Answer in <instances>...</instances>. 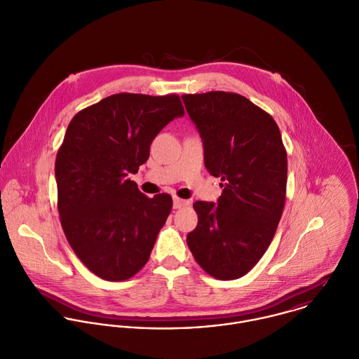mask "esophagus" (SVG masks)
<instances>
[{
    "mask_svg": "<svg viewBox=\"0 0 359 359\" xmlns=\"http://www.w3.org/2000/svg\"><path fill=\"white\" fill-rule=\"evenodd\" d=\"M188 201H184V199H180V198H174L172 199V206H174V209H182V208H185V206H188Z\"/></svg>",
    "mask_w": 359,
    "mask_h": 359,
    "instance_id": "obj_1",
    "label": "esophagus"
}]
</instances>
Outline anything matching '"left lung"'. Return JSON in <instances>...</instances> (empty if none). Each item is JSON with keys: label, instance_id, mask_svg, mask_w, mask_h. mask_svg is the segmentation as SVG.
<instances>
[{"label": "left lung", "instance_id": "1", "mask_svg": "<svg viewBox=\"0 0 359 359\" xmlns=\"http://www.w3.org/2000/svg\"><path fill=\"white\" fill-rule=\"evenodd\" d=\"M202 142L205 167L222 178L217 203L198 201L187 237L199 266L219 280L245 276L263 256L283 215L287 153L274 120L237 93L182 96Z\"/></svg>", "mask_w": 359, "mask_h": 359}]
</instances>
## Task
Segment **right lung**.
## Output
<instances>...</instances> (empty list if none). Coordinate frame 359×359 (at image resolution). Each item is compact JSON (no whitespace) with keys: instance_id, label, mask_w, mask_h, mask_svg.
I'll use <instances>...</instances> for the list:
<instances>
[{"instance_id":"1","label":"right lung","mask_w":359,"mask_h":359,"mask_svg":"<svg viewBox=\"0 0 359 359\" xmlns=\"http://www.w3.org/2000/svg\"><path fill=\"white\" fill-rule=\"evenodd\" d=\"M184 114L175 95L118 93L69 122L55 158L58 212L71 248L100 278L126 280L149 260L172 199L144 196L128 175L147 161L157 133Z\"/></svg>"}]
</instances>
